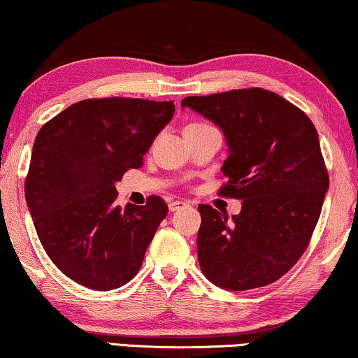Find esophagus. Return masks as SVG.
I'll return each mask as SVG.
<instances>
[{
	"label": "esophagus",
	"instance_id": "obj_1",
	"mask_svg": "<svg viewBox=\"0 0 358 358\" xmlns=\"http://www.w3.org/2000/svg\"><path fill=\"white\" fill-rule=\"evenodd\" d=\"M184 206H189V203L185 200H173V201H169V210L171 211H178L180 208H184Z\"/></svg>",
	"mask_w": 358,
	"mask_h": 358
}]
</instances>
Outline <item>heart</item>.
<instances>
[{
	"label": "heart",
	"instance_id": "obj_1",
	"mask_svg": "<svg viewBox=\"0 0 358 358\" xmlns=\"http://www.w3.org/2000/svg\"><path fill=\"white\" fill-rule=\"evenodd\" d=\"M196 126H203V124H190L189 127H196Z\"/></svg>",
	"mask_w": 358,
	"mask_h": 358
}]
</instances>
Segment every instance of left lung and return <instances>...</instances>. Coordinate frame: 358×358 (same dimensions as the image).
Returning <instances> with one entry per match:
<instances>
[{
    "instance_id": "left-lung-1",
    "label": "left lung",
    "mask_w": 358,
    "mask_h": 358,
    "mask_svg": "<svg viewBox=\"0 0 358 358\" xmlns=\"http://www.w3.org/2000/svg\"><path fill=\"white\" fill-rule=\"evenodd\" d=\"M180 106L222 129L229 157L221 168L227 182L217 194L242 200L231 220L199 205L201 273L229 291L278 281L307 250L329 187L313 122L286 98L258 87L185 96Z\"/></svg>"
}]
</instances>
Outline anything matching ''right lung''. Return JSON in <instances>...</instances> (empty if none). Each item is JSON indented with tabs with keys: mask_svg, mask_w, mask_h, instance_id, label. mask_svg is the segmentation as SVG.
<instances>
[{
	"mask_svg": "<svg viewBox=\"0 0 358 358\" xmlns=\"http://www.w3.org/2000/svg\"><path fill=\"white\" fill-rule=\"evenodd\" d=\"M174 115V101L89 98L43 124L35 137L27 200L46 255L72 281L95 291L127 284L168 215L162 196L116 203V182Z\"/></svg>",
	"mask_w": 358,
	"mask_h": 358,
	"instance_id": "add662e5",
	"label": "right lung"
}]
</instances>
